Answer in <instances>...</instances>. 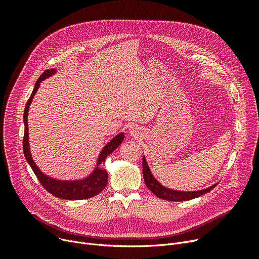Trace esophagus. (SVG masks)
Returning a JSON list of instances; mask_svg holds the SVG:
<instances>
[{"label": "esophagus", "instance_id": "34e87169", "mask_svg": "<svg viewBox=\"0 0 259 259\" xmlns=\"http://www.w3.org/2000/svg\"><path fill=\"white\" fill-rule=\"evenodd\" d=\"M129 133H130L131 137H139V135H141V131H140V129L137 126L130 127Z\"/></svg>", "mask_w": 259, "mask_h": 259}]
</instances>
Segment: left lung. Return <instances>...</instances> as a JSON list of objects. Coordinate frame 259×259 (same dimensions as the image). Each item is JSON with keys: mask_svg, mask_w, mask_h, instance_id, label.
I'll return each instance as SVG.
<instances>
[{"mask_svg": "<svg viewBox=\"0 0 259 259\" xmlns=\"http://www.w3.org/2000/svg\"><path fill=\"white\" fill-rule=\"evenodd\" d=\"M143 174H144V180L146 186L149 188L150 191L156 195L157 197L165 199V200H171V201H185L193 199L195 197H198L200 195L206 194L210 192L211 190L217 185H212L209 188H206L203 190H198V191H178V190H172L165 186H162L160 183H158L155 179L153 174L151 173L150 168H149L146 157H143Z\"/></svg>", "mask_w": 259, "mask_h": 259, "instance_id": "1", "label": "left lung"}]
</instances>
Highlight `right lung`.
Here are the masks:
<instances>
[{
  "label": "right lung",
  "mask_w": 259,
  "mask_h": 259,
  "mask_svg": "<svg viewBox=\"0 0 259 259\" xmlns=\"http://www.w3.org/2000/svg\"><path fill=\"white\" fill-rule=\"evenodd\" d=\"M57 73V69H48L43 72V74L38 77L36 83L34 85L33 91L30 95V98L27 102L24 110V125H25V132H24V139H23V149H24V155L30 165L32 171L36 175L38 182L42 184V186L47 190L49 193L52 195L57 196L59 198L68 199V200H77V199H86L98 195L101 191H103L104 188L107 186L108 183V173L107 171L102 167V164H104L107 156L111 154L115 149L124 141L125 135L124 133H119L117 135L105 145V147L102 149V151L99 155L97 165H95L94 170L86 178L76 181H62L52 179L50 176L46 175L38 169V167L35 165V162L32 158L30 147H29V138H28V111L29 106L33 100V97L35 95L37 89L39 88L40 83L47 77H50L51 75Z\"/></svg>",
  "instance_id": "right-lung-1"
}]
</instances>
